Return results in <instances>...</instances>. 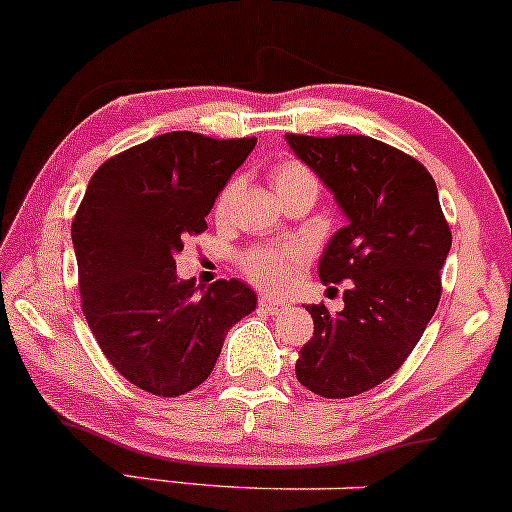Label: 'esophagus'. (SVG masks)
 Segmentation results:
<instances>
[{
    "instance_id": "obj_1",
    "label": "esophagus",
    "mask_w": 512,
    "mask_h": 512,
    "mask_svg": "<svg viewBox=\"0 0 512 512\" xmlns=\"http://www.w3.org/2000/svg\"><path fill=\"white\" fill-rule=\"evenodd\" d=\"M283 307H285V302L271 298V295H261V298H258V310L268 312V315H278Z\"/></svg>"
}]
</instances>
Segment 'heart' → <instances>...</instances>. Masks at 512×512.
<instances>
[{
	"mask_svg": "<svg viewBox=\"0 0 512 512\" xmlns=\"http://www.w3.org/2000/svg\"><path fill=\"white\" fill-rule=\"evenodd\" d=\"M273 188H276L278 197L285 195L290 190L298 188H312L317 190V178L305 163L288 161L278 163L273 170ZM236 195V183H229L227 188L219 192L217 202H214V214L224 217L232 207V200ZM307 263V254L298 246H283V249H271V246H254V249H246L239 256V268L244 271V276L251 283L261 285L266 290H283L298 278L302 266Z\"/></svg>",
	"mask_w": 512,
	"mask_h": 512,
	"instance_id": "b5f03b06",
	"label": "heart"
}]
</instances>
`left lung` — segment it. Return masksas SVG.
I'll return each instance as SVG.
<instances>
[{
  "label": "left lung",
  "instance_id": "obj_1",
  "mask_svg": "<svg viewBox=\"0 0 512 512\" xmlns=\"http://www.w3.org/2000/svg\"><path fill=\"white\" fill-rule=\"evenodd\" d=\"M337 197L349 222L320 258L322 283H349L344 310L310 305L312 339L295 376L322 398H351L393 376L442 298L452 229L430 170L361 134H285Z\"/></svg>",
  "mask_w": 512,
  "mask_h": 512
}]
</instances>
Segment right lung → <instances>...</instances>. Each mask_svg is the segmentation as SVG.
Here are the masks:
<instances>
[{
    "label": "right lung",
    "mask_w": 512,
    "mask_h": 512,
    "mask_svg": "<svg viewBox=\"0 0 512 512\" xmlns=\"http://www.w3.org/2000/svg\"><path fill=\"white\" fill-rule=\"evenodd\" d=\"M256 136L170 131L104 161L73 219L80 302L97 344L129 383L178 398L207 381L229 327L256 310L241 280L197 295L175 276L183 239L205 217Z\"/></svg>",
    "instance_id": "1"
}]
</instances>
